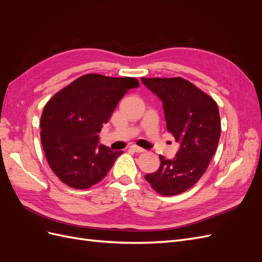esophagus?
<instances>
[{
  "label": "esophagus",
  "mask_w": 262,
  "mask_h": 262,
  "mask_svg": "<svg viewBox=\"0 0 262 262\" xmlns=\"http://www.w3.org/2000/svg\"><path fill=\"white\" fill-rule=\"evenodd\" d=\"M130 148L133 150V152H136V153H143L144 152V148H142V147H140V146H138V145H131L130 146Z\"/></svg>",
  "instance_id": "obj_1"
}]
</instances>
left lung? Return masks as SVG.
Segmentation results:
<instances>
[{
    "label": "left lung",
    "instance_id": "8db88e82",
    "mask_svg": "<svg viewBox=\"0 0 262 262\" xmlns=\"http://www.w3.org/2000/svg\"><path fill=\"white\" fill-rule=\"evenodd\" d=\"M163 102L166 128L180 144L172 160L160 155L161 166L145 179L163 195H176L196 184L215 153L221 136L216 102L181 77L141 78Z\"/></svg>",
    "mask_w": 262,
    "mask_h": 262
}]
</instances>
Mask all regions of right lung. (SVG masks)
<instances>
[{
    "instance_id": "add662e5",
    "label": "right lung",
    "mask_w": 262,
    "mask_h": 262,
    "mask_svg": "<svg viewBox=\"0 0 262 262\" xmlns=\"http://www.w3.org/2000/svg\"><path fill=\"white\" fill-rule=\"evenodd\" d=\"M139 82L134 77L86 74L47 102L40 120L47 161L61 181L87 189L104 179L122 150L99 144L102 125Z\"/></svg>"
}]
</instances>
